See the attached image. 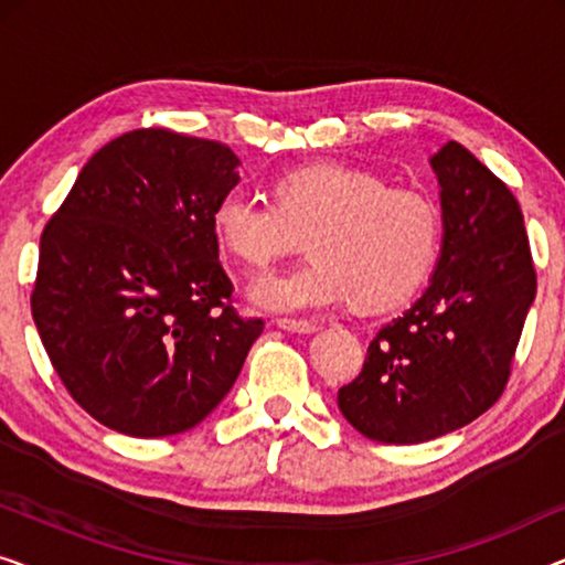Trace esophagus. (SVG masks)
Returning <instances> with one entry per match:
<instances>
[{"instance_id":"obj_1","label":"esophagus","mask_w":565,"mask_h":565,"mask_svg":"<svg viewBox=\"0 0 565 565\" xmlns=\"http://www.w3.org/2000/svg\"><path fill=\"white\" fill-rule=\"evenodd\" d=\"M277 327L290 331V334H313L321 327L313 321H298V319H277Z\"/></svg>"}]
</instances>
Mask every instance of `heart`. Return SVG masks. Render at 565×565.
Wrapping results in <instances>:
<instances>
[{"label":"heart","instance_id":"obj_1","mask_svg":"<svg viewBox=\"0 0 565 565\" xmlns=\"http://www.w3.org/2000/svg\"><path fill=\"white\" fill-rule=\"evenodd\" d=\"M273 198L228 190L213 207L215 238L246 267H267L308 234L311 259L249 285L265 311L308 313L347 300L358 311H388L422 288L443 249L435 200L367 169L334 161L290 169Z\"/></svg>","mask_w":565,"mask_h":565}]
</instances>
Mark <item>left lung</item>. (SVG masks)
<instances>
[{
  "label": "left lung",
  "mask_w": 565,
  "mask_h": 565,
  "mask_svg": "<svg viewBox=\"0 0 565 565\" xmlns=\"http://www.w3.org/2000/svg\"><path fill=\"white\" fill-rule=\"evenodd\" d=\"M443 205V252L422 298L377 331L337 404L360 435L416 445L466 427L509 381L537 277L512 190L466 146L429 159Z\"/></svg>",
  "instance_id": "obj_1"
}]
</instances>
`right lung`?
<instances>
[{"label":"right lung","instance_id":"add662e5","mask_svg":"<svg viewBox=\"0 0 565 565\" xmlns=\"http://www.w3.org/2000/svg\"><path fill=\"white\" fill-rule=\"evenodd\" d=\"M238 164L218 141L130 130L82 167L43 228L33 321L61 383L105 427L192 429L265 329L231 306L213 231Z\"/></svg>","mask_w":565,"mask_h":565}]
</instances>
